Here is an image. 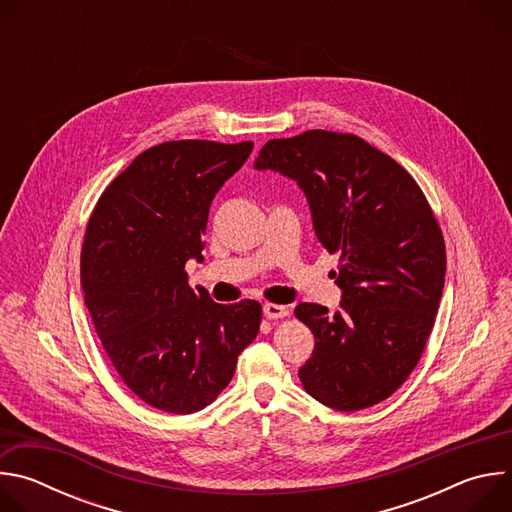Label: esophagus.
Here are the masks:
<instances>
[{
	"instance_id": "obj_1",
	"label": "esophagus",
	"mask_w": 512,
	"mask_h": 512,
	"mask_svg": "<svg viewBox=\"0 0 512 512\" xmlns=\"http://www.w3.org/2000/svg\"><path fill=\"white\" fill-rule=\"evenodd\" d=\"M263 316L267 320H279L283 316H287V308L285 306H279V304H265L263 306Z\"/></svg>"
}]
</instances>
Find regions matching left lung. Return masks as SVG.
<instances>
[{"label":"left lung","instance_id":"left-lung-1","mask_svg":"<svg viewBox=\"0 0 512 512\" xmlns=\"http://www.w3.org/2000/svg\"><path fill=\"white\" fill-rule=\"evenodd\" d=\"M255 170L294 180L318 241L340 255V310L296 308L316 340L298 373L304 389L336 411L385 401L419 362L446 281L444 237L421 188L364 139L324 129L267 141Z\"/></svg>","mask_w":512,"mask_h":512}]
</instances>
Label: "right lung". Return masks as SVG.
Instances as JSON below:
<instances>
[{"label": "right lung", "instance_id": "add662e5", "mask_svg": "<svg viewBox=\"0 0 512 512\" xmlns=\"http://www.w3.org/2000/svg\"><path fill=\"white\" fill-rule=\"evenodd\" d=\"M251 150L253 141L154 145L91 214L81 255L85 306L123 383L156 409L186 415L210 405L259 332V302L216 304L184 271L204 259L212 198Z\"/></svg>", "mask_w": 512, "mask_h": 512}]
</instances>
